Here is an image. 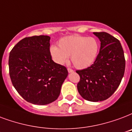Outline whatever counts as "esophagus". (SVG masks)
<instances>
[{
    "mask_svg": "<svg viewBox=\"0 0 132 132\" xmlns=\"http://www.w3.org/2000/svg\"><path fill=\"white\" fill-rule=\"evenodd\" d=\"M68 73H73L74 70H73V69H72V68H68Z\"/></svg>",
    "mask_w": 132,
    "mask_h": 132,
    "instance_id": "34e87169",
    "label": "esophagus"
}]
</instances>
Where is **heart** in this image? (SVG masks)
Wrapping results in <instances>:
<instances>
[{"mask_svg": "<svg viewBox=\"0 0 132 132\" xmlns=\"http://www.w3.org/2000/svg\"><path fill=\"white\" fill-rule=\"evenodd\" d=\"M59 48L52 46L50 54L55 62L60 65L66 64L70 57L77 68L90 66L97 58L99 44L95 38L80 35H71L62 38L58 42Z\"/></svg>", "mask_w": 132, "mask_h": 132, "instance_id": "b5f03b06", "label": "heart"}]
</instances>
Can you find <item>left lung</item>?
<instances>
[{
  "label": "left lung",
  "mask_w": 132,
  "mask_h": 132,
  "mask_svg": "<svg viewBox=\"0 0 132 132\" xmlns=\"http://www.w3.org/2000/svg\"><path fill=\"white\" fill-rule=\"evenodd\" d=\"M100 41V49L92 65L76 70L80 79L77 90L84 99L98 102L113 95L125 73L124 51L119 40L104 32H93Z\"/></svg>",
  "instance_id": "obj_1"
}]
</instances>
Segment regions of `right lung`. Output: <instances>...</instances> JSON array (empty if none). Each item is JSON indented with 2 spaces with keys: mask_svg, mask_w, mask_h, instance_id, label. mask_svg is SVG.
Listing matches in <instances>:
<instances>
[{
  "mask_svg": "<svg viewBox=\"0 0 132 132\" xmlns=\"http://www.w3.org/2000/svg\"><path fill=\"white\" fill-rule=\"evenodd\" d=\"M50 37H26L10 51L9 72L17 92L32 104L45 105L58 98L68 76L65 66L53 62L50 51Z\"/></svg>",
  "mask_w": 132,
  "mask_h": 132,
  "instance_id": "obj_1",
  "label": "right lung"
}]
</instances>
